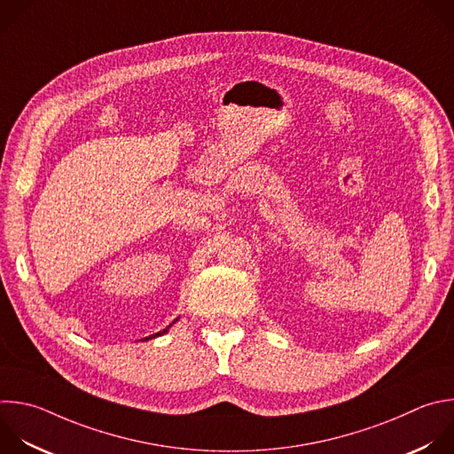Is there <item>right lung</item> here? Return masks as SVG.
<instances>
[{"label":"right lung","instance_id":"add662e5","mask_svg":"<svg viewBox=\"0 0 454 454\" xmlns=\"http://www.w3.org/2000/svg\"><path fill=\"white\" fill-rule=\"evenodd\" d=\"M178 321V319H176ZM171 326V325H169ZM169 326L166 328V330H162V332H159V333H155V337H160V335H164V333H168V330H169Z\"/></svg>","mask_w":454,"mask_h":454}]
</instances>
